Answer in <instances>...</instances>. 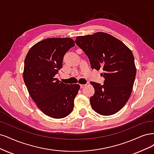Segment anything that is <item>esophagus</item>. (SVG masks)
Wrapping results in <instances>:
<instances>
[{"mask_svg": "<svg viewBox=\"0 0 154 154\" xmlns=\"http://www.w3.org/2000/svg\"><path fill=\"white\" fill-rule=\"evenodd\" d=\"M85 86H86V84H81V85H80L81 88H84V87H85Z\"/></svg>", "mask_w": 154, "mask_h": 154, "instance_id": "obj_1", "label": "esophagus"}]
</instances>
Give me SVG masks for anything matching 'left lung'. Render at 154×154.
<instances>
[{
	"label": "left lung",
	"instance_id": "obj_1",
	"mask_svg": "<svg viewBox=\"0 0 154 154\" xmlns=\"http://www.w3.org/2000/svg\"><path fill=\"white\" fill-rule=\"evenodd\" d=\"M77 45L88 56L91 67L105 79L104 84L90 82L95 94L90 98L93 109L109 116L125 105L132 93L136 68L133 54L120 39L103 32L77 36Z\"/></svg>",
	"mask_w": 154,
	"mask_h": 154
}]
</instances>
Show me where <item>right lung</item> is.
Masks as SVG:
<instances>
[{"label":"right lung","instance_id":"right-lung-1","mask_svg":"<svg viewBox=\"0 0 154 154\" xmlns=\"http://www.w3.org/2000/svg\"><path fill=\"white\" fill-rule=\"evenodd\" d=\"M75 45L70 38H52L36 43L27 52L23 77L29 95L45 115L63 118L72 112L79 84H64L55 78L63 59Z\"/></svg>","mask_w":154,"mask_h":154}]
</instances>
